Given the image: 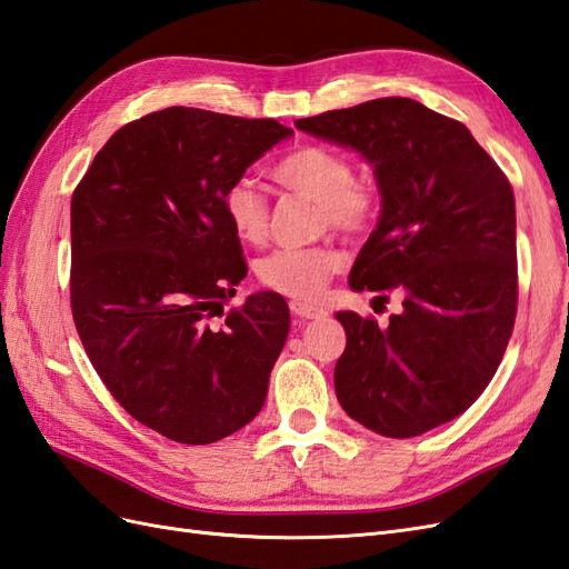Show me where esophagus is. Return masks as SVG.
I'll list each match as a JSON object with an SVG mask.
<instances>
[{"label":"esophagus","instance_id":"obj_1","mask_svg":"<svg viewBox=\"0 0 569 569\" xmlns=\"http://www.w3.org/2000/svg\"><path fill=\"white\" fill-rule=\"evenodd\" d=\"M290 312H293L300 319H321V317H327V312H323L321 307H317L312 302H305V300H293V302H290Z\"/></svg>","mask_w":569,"mask_h":569}]
</instances>
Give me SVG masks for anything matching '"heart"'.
Masks as SVG:
<instances>
[{
  "label": "heart",
  "instance_id": "heart-1",
  "mask_svg": "<svg viewBox=\"0 0 569 569\" xmlns=\"http://www.w3.org/2000/svg\"><path fill=\"white\" fill-rule=\"evenodd\" d=\"M283 188L310 198L321 209V223L340 233H362L375 217L377 200L369 188L355 183L352 161L323 144H302L273 167ZM223 209L233 233L259 246L269 233V202L252 181H236L223 194ZM346 264L343 252L331 246L281 248L257 264L267 288L298 300L317 298L333 273Z\"/></svg>",
  "mask_w": 569,
  "mask_h": 569
}]
</instances>
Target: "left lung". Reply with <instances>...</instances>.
Instances as JSON below:
<instances>
[{
  "mask_svg": "<svg viewBox=\"0 0 569 569\" xmlns=\"http://www.w3.org/2000/svg\"><path fill=\"white\" fill-rule=\"evenodd\" d=\"M296 128L375 169L381 214L350 288L402 296L388 327L336 312L348 338L333 371L340 408L388 438L441 427L483 393L515 327L508 178L467 126L408 97L333 109Z\"/></svg>",
  "mask_w": 569,
  "mask_h": 569,
  "instance_id": "8db88e82",
  "label": "left lung"
}]
</instances>
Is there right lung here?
I'll return each mask as SVG.
<instances>
[{"instance_id": "obj_1", "label": "right lung", "mask_w": 569, "mask_h": 569, "mask_svg": "<svg viewBox=\"0 0 569 569\" xmlns=\"http://www.w3.org/2000/svg\"><path fill=\"white\" fill-rule=\"evenodd\" d=\"M273 119L169 107L119 128L71 200V310L97 375L140 425L176 443L221 441L257 417L290 329L246 279L223 194L273 144Z\"/></svg>"}]
</instances>
